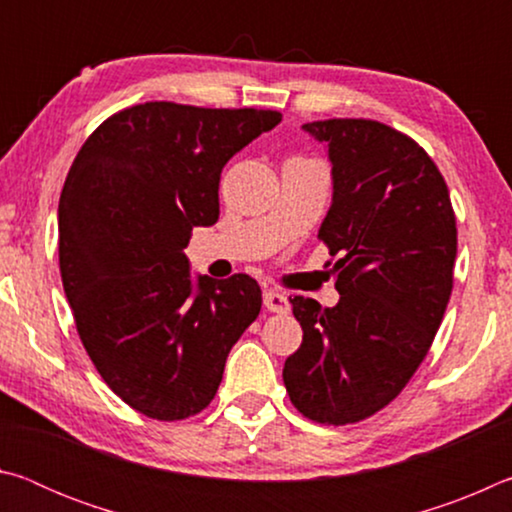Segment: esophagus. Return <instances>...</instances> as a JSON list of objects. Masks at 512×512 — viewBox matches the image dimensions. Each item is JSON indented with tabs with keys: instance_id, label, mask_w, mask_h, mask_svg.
Masks as SVG:
<instances>
[{
	"instance_id": "1",
	"label": "esophagus",
	"mask_w": 512,
	"mask_h": 512,
	"mask_svg": "<svg viewBox=\"0 0 512 512\" xmlns=\"http://www.w3.org/2000/svg\"><path fill=\"white\" fill-rule=\"evenodd\" d=\"M264 307L268 311H275V314H287V311H289V300L280 291L266 289L264 291Z\"/></svg>"
}]
</instances>
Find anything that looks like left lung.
I'll return each instance as SVG.
<instances>
[{"instance_id": "1", "label": "left lung", "mask_w": 512, "mask_h": 512, "mask_svg": "<svg viewBox=\"0 0 512 512\" xmlns=\"http://www.w3.org/2000/svg\"><path fill=\"white\" fill-rule=\"evenodd\" d=\"M302 128L332 160L318 239L336 257L341 300L289 298L302 345L282 377L305 418L341 427L391 404L427 357L454 287L456 216L443 173L409 135L372 119Z\"/></svg>"}]
</instances>
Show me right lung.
<instances>
[{
    "label": "right lung",
    "instance_id": "1",
    "mask_svg": "<svg viewBox=\"0 0 512 512\" xmlns=\"http://www.w3.org/2000/svg\"><path fill=\"white\" fill-rule=\"evenodd\" d=\"M277 110L146 101L108 117L67 173L58 262L76 332L110 391L146 418L201 413L259 316L253 277L192 280L194 225L219 219L221 171Z\"/></svg>",
    "mask_w": 512,
    "mask_h": 512
}]
</instances>
